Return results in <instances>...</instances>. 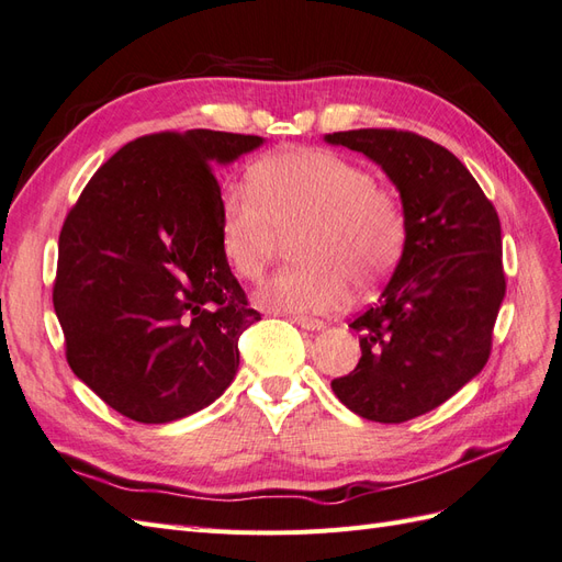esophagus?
Instances as JSON below:
<instances>
[{
  "mask_svg": "<svg viewBox=\"0 0 562 562\" xmlns=\"http://www.w3.org/2000/svg\"><path fill=\"white\" fill-rule=\"evenodd\" d=\"M292 323H296L301 329H308V333H321V329L325 327L323 321L308 318V315H292Z\"/></svg>",
  "mask_w": 562,
  "mask_h": 562,
  "instance_id": "1",
  "label": "esophagus"
}]
</instances>
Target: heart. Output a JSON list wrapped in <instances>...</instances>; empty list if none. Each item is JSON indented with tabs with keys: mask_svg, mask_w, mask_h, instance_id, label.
I'll use <instances>...</instances> for the list:
<instances>
[{
	"mask_svg": "<svg viewBox=\"0 0 562 562\" xmlns=\"http://www.w3.org/2000/svg\"><path fill=\"white\" fill-rule=\"evenodd\" d=\"M221 254L241 280H256L282 239L294 241V270L256 290V304L282 313L337 311L356 290L390 278L406 249L401 201L372 172L327 149H284L249 172V190L225 194Z\"/></svg>",
	"mask_w": 562,
	"mask_h": 562,
	"instance_id": "1",
	"label": "heart"
}]
</instances>
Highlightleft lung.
<instances>
[{
  "label": "left lung",
  "mask_w": 562,
  "mask_h": 562,
  "mask_svg": "<svg viewBox=\"0 0 562 562\" xmlns=\"http://www.w3.org/2000/svg\"><path fill=\"white\" fill-rule=\"evenodd\" d=\"M325 142L378 164L408 223L392 280L349 325L361 335V361L333 380V392L366 420L406 423L486 366L506 296L498 213L470 170L427 137L363 127Z\"/></svg>",
  "instance_id": "1"
}]
</instances>
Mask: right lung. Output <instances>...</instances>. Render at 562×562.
<instances>
[{
    "label": "right lung",
    "instance_id": "right-lung-1",
    "mask_svg": "<svg viewBox=\"0 0 562 562\" xmlns=\"http://www.w3.org/2000/svg\"><path fill=\"white\" fill-rule=\"evenodd\" d=\"M266 139L215 131L125 144L99 168L59 237L54 311L76 378L144 425L211 406L261 321L221 254V184Z\"/></svg>",
    "mask_w": 562,
    "mask_h": 562
}]
</instances>
